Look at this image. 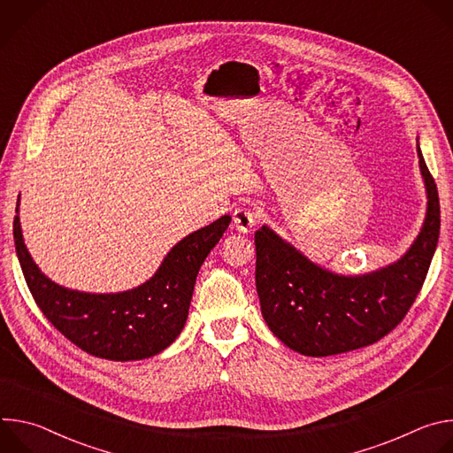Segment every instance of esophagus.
Masks as SVG:
<instances>
[{
	"mask_svg": "<svg viewBox=\"0 0 453 453\" xmlns=\"http://www.w3.org/2000/svg\"><path fill=\"white\" fill-rule=\"evenodd\" d=\"M260 220V213L254 208H238L233 213V224L240 233H249Z\"/></svg>",
	"mask_w": 453,
	"mask_h": 453,
	"instance_id": "1",
	"label": "esophagus"
}]
</instances>
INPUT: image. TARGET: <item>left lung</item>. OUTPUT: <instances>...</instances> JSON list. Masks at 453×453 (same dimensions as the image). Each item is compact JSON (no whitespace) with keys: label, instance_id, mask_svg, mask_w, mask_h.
Returning a JSON list of instances; mask_svg holds the SVG:
<instances>
[{"label":"left lung","instance_id":"8db88e82","mask_svg":"<svg viewBox=\"0 0 453 453\" xmlns=\"http://www.w3.org/2000/svg\"><path fill=\"white\" fill-rule=\"evenodd\" d=\"M428 193L423 229L395 265L357 278L308 262L267 226L254 233L256 290L271 332L306 357L371 346L389 335L414 304L437 247L441 210L435 180L418 145Z\"/></svg>","mask_w":453,"mask_h":453}]
</instances>
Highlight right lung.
Returning a JSON list of instances; mask_svg holds the SVG:
<instances>
[{"label":"right lung","mask_w":453,"mask_h":453,"mask_svg":"<svg viewBox=\"0 0 453 453\" xmlns=\"http://www.w3.org/2000/svg\"><path fill=\"white\" fill-rule=\"evenodd\" d=\"M229 222L231 217L226 215L188 234L145 285L121 294H86L48 280L25 247L18 215L14 242L32 297L53 328L93 357L128 362L154 357L177 339L184 328L199 269Z\"/></svg>","instance_id":"right-lung-1"}]
</instances>
